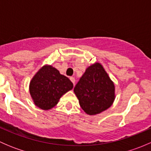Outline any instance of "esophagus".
<instances>
[{
    "mask_svg": "<svg viewBox=\"0 0 151 151\" xmlns=\"http://www.w3.org/2000/svg\"><path fill=\"white\" fill-rule=\"evenodd\" d=\"M70 80H71V81L73 83V84L74 85V83H75V79H74V77H70Z\"/></svg>",
    "mask_w": 151,
    "mask_h": 151,
    "instance_id": "1",
    "label": "esophagus"
}]
</instances>
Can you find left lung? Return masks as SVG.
<instances>
[{"label":"left lung","mask_w":151,"mask_h":151,"mask_svg":"<svg viewBox=\"0 0 151 151\" xmlns=\"http://www.w3.org/2000/svg\"><path fill=\"white\" fill-rule=\"evenodd\" d=\"M74 92L87 114L96 115L106 110L115 99V86L102 66H89L75 85Z\"/></svg>","instance_id":"1"}]
</instances>
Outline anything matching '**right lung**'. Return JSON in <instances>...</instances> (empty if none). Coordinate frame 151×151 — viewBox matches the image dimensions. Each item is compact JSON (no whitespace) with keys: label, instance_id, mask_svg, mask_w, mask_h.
Returning a JSON list of instances; mask_svg holds the SVG:
<instances>
[{"label":"right lung","instance_id":"right-lung-1","mask_svg":"<svg viewBox=\"0 0 151 151\" xmlns=\"http://www.w3.org/2000/svg\"><path fill=\"white\" fill-rule=\"evenodd\" d=\"M73 88V83L58 70L45 66L35 74L30 83V93L35 104L45 110L55 106L60 97Z\"/></svg>","mask_w":151,"mask_h":151}]
</instances>
